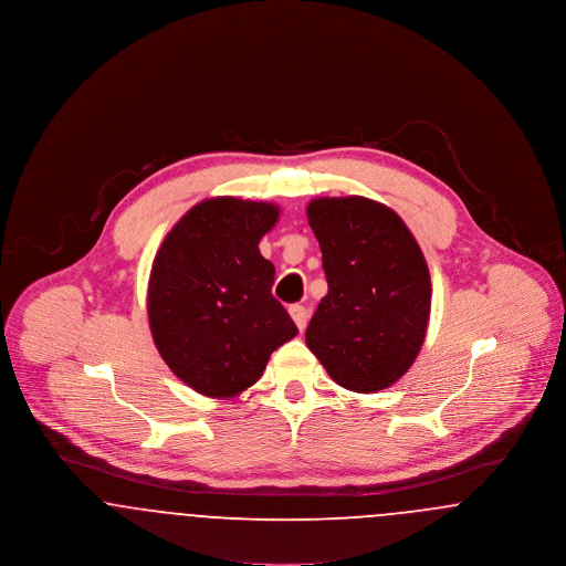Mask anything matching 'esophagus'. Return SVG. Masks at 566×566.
Masks as SVG:
<instances>
[{
    "instance_id": "34e87169",
    "label": "esophagus",
    "mask_w": 566,
    "mask_h": 566,
    "mask_svg": "<svg viewBox=\"0 0 566 566\" xmlns=\"http://www.w3.org/2000/svg\"><path fill=\"white\" fill-rule=\"evenodd\" d=\"M289 312H291V316H293V321H295L296 326H298V331H303L305 326H307V318H310V312L303 307V305H291L289 307Z\"/></svg>"
}]
</instances>
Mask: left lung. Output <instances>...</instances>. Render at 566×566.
Wrapping results in <instances>:
<instances>
[{"instance_id": "left-lung-1", "label": "left lung", "mask_w": 566, "mask_h": 566, "mask_svg": "<svg viewBox=\"0 0 566 566\" xmlns=\"http://www.w3.org/2000/svg\"><path fill=\"white\" fill-rule=\"evenodd\" d=\"M307 220L328 293L305 331L326 374L354 392L392 386L413 365L431 316L424 254L395 210L367 197H321Z\"/></svg>"}]
</instances>
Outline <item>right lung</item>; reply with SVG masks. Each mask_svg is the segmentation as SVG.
<instances>
[{
  "mask_svg": "<svg viewBox=\"0 0 566 566\" xmlns=\"http://www.w3.org/2000/svg\"><path fill=\"white\" fill-rule=\"evenodd\" d=\"M268 201L214 197L163 240L148 280V323L167 367L192 390L229 399L263 376L298 333L271 295L275 270L259 242L277 222Z\"/></svg>",
  "mask_w": 566,
  "mask_h": 566,
  "instance_id": "obj_1",
  "label": "right lung"
}]
</instances>
